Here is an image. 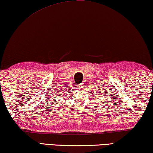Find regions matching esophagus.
<instances>
[{
	"label": "esophagus",
	"instance_id": "obj_1",
	"mask_svg": "<svg viewBox=\"0 0 153 153\" xmlns=\"http://www.w3.org/2000/svg\"><path fill=\"white\" fill-rule=\"evenodd\" d=\"M83 84V83H82ZM77 87L79 88V89H80V88H82V84H77Z\"/></svg>",
	"mask_w": 153,
	"mask_h": 153
}]
</instances>
